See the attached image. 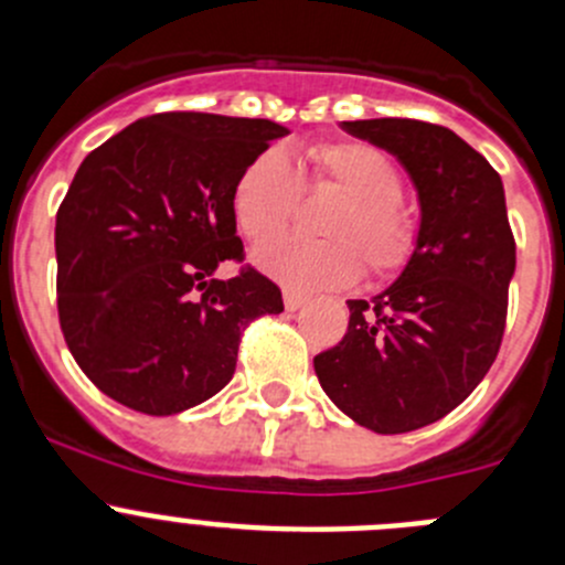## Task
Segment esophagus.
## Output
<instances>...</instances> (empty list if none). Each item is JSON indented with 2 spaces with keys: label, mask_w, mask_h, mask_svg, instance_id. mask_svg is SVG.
Wrapping results in <instances>:
<instances>
[{
  "label": "esophagus",
  "mask_w": 565,
  "mask_h": 565,
  "mask_svg": "<svg viewBox=\"0 0 565 565\" xmlns=\"http://www.w3.org/2000/svg\"><path fill=\"white\" fill-rule=\"evenodd\" d=\"M306 295H300V292H295V289H284V309L287 311H298L300 306L306 303Z\"/></svg>",
  "instance_id": "34e87169"
}]
</instances>
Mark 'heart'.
I'll return each mask as SVG.
<instances>
[{
	"label": "heart",
	"mask_w": 565,
	"mask_h": 565,
	"mask_svg": "<svg viewBox=\"0 0 565 565\" xmlns=\"http://www.w3.org/2000/svg\"><path fill=\"white\" fill-rule=\"evenodd\" d=\"M298 181L328 184L342 193L323 222L324 242L279 238L297 206ZM402 174L366 141H322L289 163L281 150H262L232 185V215L248 241H267L254 250V265L295 292L339 289L358 281L363 255L377 276L398 273L418 246V218L398 199Z\"/></svg>",
	"instance_id": "1"
}]
</instances>
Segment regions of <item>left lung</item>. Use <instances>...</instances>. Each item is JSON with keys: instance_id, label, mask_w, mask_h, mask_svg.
Here are the masks:
<instances>
[{"instance_id": "left-lung-1", "label": "left lung", "mask_w": 565, "mask_h": 565, "mask_svg": "<svg viewBox=\"0 0 565 565\" xmlns=\"http://www.w3.org/2000/svg\"><path fill=\"white\" fill-rule=\"evenodd\" d=\"M391 152L418 193V246L372 300H347L344 339L315 358L319 385L377 435L420 429L459 407L494 363L516 246L500 174L443 125L341 122Z\"/></svg>"}]
</instances>
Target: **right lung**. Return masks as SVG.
Returning a JSON list of instances; mask_svg holds the SVG:
<instances>
[{"instance_id":"1","label":"right lung","mask_w":565,"mask_h":565,"mask_svg":"<svg viewBox=\"0 0 565 565\" xmlns=\"http://www.w3.org/2000/svg\"><path fill=\"white\" fill-rule=\"evenodd\" d=\"M289 128L270 119L169 111L89 152L54 230L56 309L82 372L114 402L174 415L235 374L250 319L281 315V289L241 259L232 185Z\"/></svg>"}]
</instances>
